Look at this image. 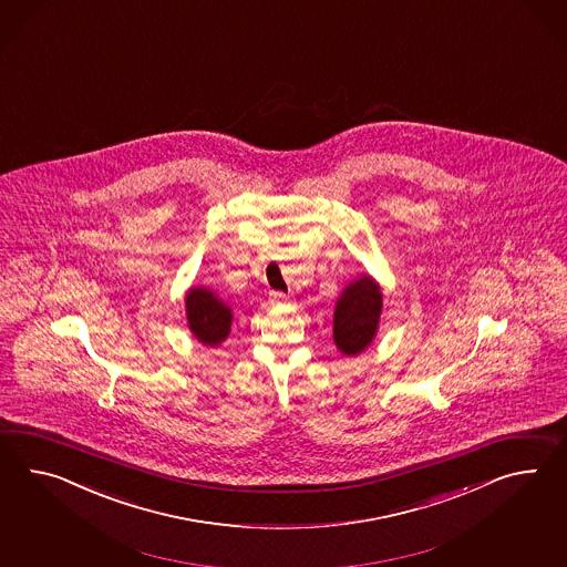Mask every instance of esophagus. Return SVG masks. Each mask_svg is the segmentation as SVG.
I'll return each instance as SVG.
<instances>
[{"label": "esophagus", "instance_id": "1", "mask_svg": "<svg viewBox=\"0 0 567 567\" xmlns=\"http://www.w3.org/2000/svg\"><path fill=\"white\" fill-rule=\"evenodd\" d=\"M270 303H272V305L287 303V295H282V292H270Z\"/></svg>", "mask_w": 567, "mask_h": 567}]
</instances>
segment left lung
<instances>
[{"instance_id":"obj_1","label":"left lung","mask_w":567,"mask_h":567,"mask_svg":"<svg viewBox=\"0 0 567 567\" xmlns=\"http://www.w3.org/2000/svg\"><path fill=\"white\" fill-rule=\"evenodd\" d=\"M383 313V290L369 272L348 282L333 309V344L344 357H359L373 344Z\"/></svg>"}]
</instances>
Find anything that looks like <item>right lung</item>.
<instances>
[{
  "label": "right lung",
  "mask_w": 567,
  "mask_h": 567,
  "mask_svg": "<svg viewBox=\"0 0 567 567\" xmlns=\"http://www.w3.org/2000/svg\"><path fill=\"white\" fill-rule=\"evenodd\" d=\"M184 307L188 330L200 344L215 348L229 338L234 311L215 290L193 285L184 297Z\"/></svg>",
  "instance_id": "add662e5"
}]
</instances>
